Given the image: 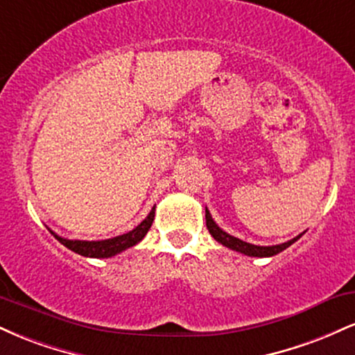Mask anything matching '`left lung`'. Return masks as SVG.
Segmentation results:
<instances>
[{
	"instance_id": "8db88e82",
	"label": "left lung",
	"mask_w": 355,
	"mask_h": 355,
	"mask_svg": "<svg viewBox=\"0 0 355 355\" xmlns=\"http://www.w3.org/2000/svg\"><path fill=\"white\" fill-rule=\"evenodd\" d=\"M205 220H207V229H209L210 235L217 240L218 243H222L223 247H229L232 250L235 252H240V254L243 255H248V257H272V255H277L280 254V252L285 250L287 247H291L292 243L297 242L300 237H302V234L297 235L292 240H288V242L285 243H279V245H270V247H263V245H254V243H248V242H243V240H240L237 237H234V235L227 234V232H223L220 227L215 223V220L211 218L209 209L205 207Z\"/></svg>"
}]
</instances>
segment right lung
I'll return each mask as SVG.
<instances>
[{
    "instance_id": "obj_1",
    "label": "right lung",
    "mask_w": 355,
    "mask_h": 355,
    "mask_svg": "<svg viewBox=\"0 0 355 355\" xmlns=\"http://www.w3.org/2000/svg\"><path fill=\"white\" fill-rule=\"evenodd\" d=\"M153 218H155V207L152 209V211L146 215L144 222H141L140 225H137L133 230L126 232V234L118 235V237H113V239L92 240V242H88V240H68V239L60 237V235H56L53 230L50 232L53 237L58 240V242L63 243L64 247H68L70 250L75 252V254H80L83 257H92V259H108V257H113L120 254V252L126 250V248L137 245V243L145 237L146 232L150 230V227H152L153 223Z\"/></svg>"
}]
</instances>
